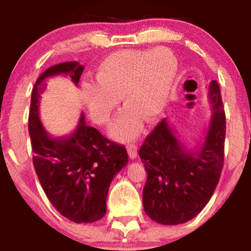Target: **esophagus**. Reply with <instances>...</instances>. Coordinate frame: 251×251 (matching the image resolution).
<instances>
[{"mask_svg": "<svg viewBox=\"0 0 251 251\" xmlns=\"http://www.w3.org/2000/svg\"><path fill=\"white\" fill-rule=\"evenodd\" d=\"M127 152H128L129 158H132V159L136 158V155H138V147H136L135 145H129L127 147Z\"/></svg>", "mask_w": 251, "mask_h": 251, "instance_id": "1", "label": "esophagus"}]
</instances>
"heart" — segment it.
<instances>
[{
	"label": "heart",
	"mask_w": 251,
	"mask_h": 251,
	"mask_svg": "<svg viewBox=\"0 0 251 251\" xmlns=\"http://www.w3.org/2000/svg\"><path fill=\"white\" fill-rule=\"evenodd\" d=\"M176 70V56L166 48L113 52L100 63L95 83L83 85V103L92 119L105 125L122 98L126 110L110 133L117 140L127 141L139 133L141 119L151 123L164 110Z\"/></svg>",
	"instance_id": "obj_1"
}]
</instances>
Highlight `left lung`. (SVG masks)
Segmentation results:
<instances>
[{"label": "left lung", "mask_w": 251, "mask_h": 251, "mask_svg": "<svg viewBox=\"0 0 251 251\" xmlns=\"http://www.w3.org/2000/svg\"><path fill=\"white\" fill-rule=\"evenodd\" d=\"M208 98L212 117L204 142L189 150L163 119L139 150L147 182L143 208L153 222L178 225L198 216L208 204L224 165L226 117L219 85L211 80Z\"/></svg>", "instance_id": "8db88e82"}]
</instances>
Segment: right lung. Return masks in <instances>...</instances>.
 <instances>
[{"mask_svg":"<svg viewBox=\"0 0 251 251\" xmlns=\"http://www.w3.org/2000/svg\"><path fill=\"white\" fill-rule=\"evenodd\" d=\"M83 66L65 62L47 69L32 89L28 133L33 150V165L47 198L55 209L71 222L94 223L106 212V196L115 176L126 166V148L104 138L85 123L83 113L75 131L52 138L39 116L40 99L46 79L69 75L78 85Z\"/></svg>","mask_w":251,"mask_h":251,"instance_id":"right-lung-1","label":"right lung"}]
</instances>
